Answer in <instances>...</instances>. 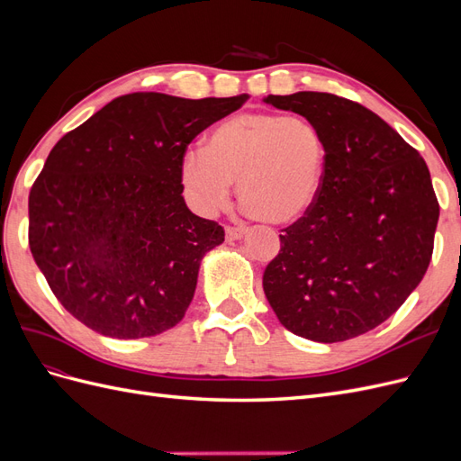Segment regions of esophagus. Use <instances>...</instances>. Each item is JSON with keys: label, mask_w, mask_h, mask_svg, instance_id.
<instances>
[{"label": "esophagus", "mask_w": 461, "mask_h": 461, "mask_svg": "<svg viewBox=\"0 0 461 461\" xmlns=\"http://www.w3.org/2000/svg\"><path fill=\"white\" fill-rule=\"evenodd\" d=\"M246 234V227L239 225V227H227V239L229 240H239Z\"/></svg>", "instance_id": "esophagus-1"}]
</instances>
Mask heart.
I'll return each instance as SVG.
<instances>
[{
	"instance_id": "obj_1",
	"label": "heart",
	"mask_w": 461,
	"mask_h": 461,
	"mask_svg": "<svg viewBox=\"0 0 461 461\" xmlns=\"http://www.w3.org/2000/svg\"><path fill=\"white\" fill-rule=\"evenodd\" d=\"M327 161V138L315 121L246 111L215 127L203 151L185 153L180 180L203 215L225 209L230 183H236L249 212L281 225L302 217L315 203Z\"/></svg>"
}]
</instances>
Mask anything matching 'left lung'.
<instances>
[{
  "instance_id": "obj_1",
  "label": "left lung",
  "mask_w": 461,
  "mask_h": 461,
  "mask_svg": "<svg viewBox=\"0 0 461 461\" xmlns=\"http://www.w3.org/2000/svg\"><path fill=\"white\" fill-rule=\"evenodd\" d=\"M265 102L315 121L329 144L315 203L278 234L265 296L298 337H359L393 315L427 273L440 213L429 167L357 102L327 92Z\"/></svg>"
}]
</instances>
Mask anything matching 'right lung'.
Returning <instances> with one entry per match:
<instances>
[{"mask_svg":"<svg viewBox=\"0 0 461 461\" xmlns=\"http://www.w3.org/2000/svg\"><path fill=\"white\" fill-rule=\"evenodd\" d=\"M248 94L119 95L53 146L29 194V246L63 308L111 339L185 317L200 261L225 240L183 198L188 144Z\"/></svg>","mask_w":461,"mask_h":461,"instance_id":"add662e5","label":"right lung"}]
</instances>
